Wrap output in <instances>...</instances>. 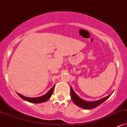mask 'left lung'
Masks as SVG:
<instances>
[{"mask_svg":"<svg viewBox=\"0 0 127 127\" xmlns=\"http://www.w3.org/2000/svg\"><path fill=\"white\" fill-rule=\"evenodd\" d=\"M111 94H112V93L109 95V96L104 98H102V99H100L99 100L95 101H85L79 97L75 93L72 86L70 87V96H71V98L73 101L78 106L86 109H92L95 108V107L98 106V105L102 104L103 102H104L105 101H106L107 98L110 97Z\"/></svg>","mask_w":127,"mask_h":127,"instance_id":"1","label":"left lung"}]
</instances>
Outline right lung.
<instances>
[{
	"label": "right lung",
	"instance_id": "add662e5",
	"mask_svg": "<svg viewBox=\"0 0 127 127\" xmlns=\"http://www.w3.org/2000/svg\"><path fill=\"white\" fill-rule=\"evenodd\" d=\"M54 86L51 88V89L49 90V91L47 92L46 94H45L44 96H40V97H26V96H24L21 95L20 94H17L18 95L20 96V97H21L24 100L27 101L28 102H32V103H42V102H44L46 101L47 100H48L49 98H50L51 95H52L53 92V90L54 89Z\"/></svg>",
	"mask_w": 127,
	"mask_h": 127
}]
</instances>
